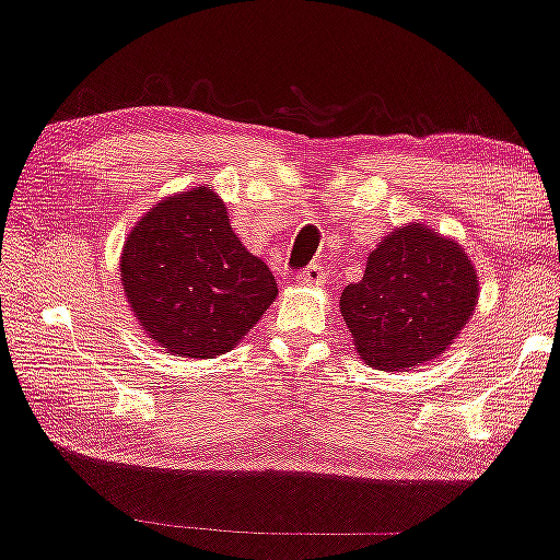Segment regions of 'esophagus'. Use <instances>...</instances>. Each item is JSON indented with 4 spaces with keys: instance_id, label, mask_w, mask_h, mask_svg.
Returning a JSON list of instances; mask_svg holds the SVG:
<instances>
[{
    "instance_id": "obj_1",
    "label": "esophagus",
    "mask_w": 560,
    "mask_h": 560,
    "mask_svg": "<svg viewBox=\"0 0 560 560\" xmlns=\"http://www.w3.org/2000/svg\"><path fill=\"white\" fill-rule=\"evenodd\" d=\"M296 279H300L302 284H307V287H323L325 284V268L312 264L307 268H302V271L296 273Z\"/></svg>"
}]
</instances>
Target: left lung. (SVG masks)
Here are the masks:
<instances>
[{
	"mask_svg": "<svg viewBox=\"0 0 560 560\" xmlns=\"http://www.w3.org/2000/svg\"><path fill=\"white\" fill-rule=\"evenodd\" d=\"M466 250L420 222L371 250L366 273L340 294V312L366 366L399 371L432 361L458 338L479 302Z\"/></svg>",
	"mask_w": 560,
	"mask_h": 560,
	"instance_id": "left-lung-1",
	"label": "left lung"
}]
</instances>
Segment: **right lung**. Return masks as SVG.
Segmentation results:
<instances>
[{
    "label": "right lung",
    "instance_id": "1",
    "mask_svg": "<svg viewBox=\"0 0 560 560\" xmlns=\"http://www.w3.org/2000/svg\"><path fill=\"white\" fill-rule=\"evenodd\" d=\"M119 276L145 335L182 358L233 350L279 294L210 186L161 199L130 230Z\"/></svg>",
    "mask_w": 560,
    "mask_h": 560
}]
</instances>
